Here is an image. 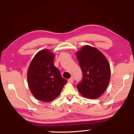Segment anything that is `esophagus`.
<instances>
[{"label":"esophagus","instance_id":"obj_1","mask_svg":"<svg viewBox=\"0 0 134 134\" xmlns=\"http://www.w3.org/2000/svg\"><path fill=\"white\" fill-rule=\"evenodd\" d=\"M68 81H69V82H70V83H73V81H74V79H73V77H71V78H70L69 80H68Z\"/></svg>","mask_w":134,"mask_h":134}]
</instances>
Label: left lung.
Returning <instances> with one entry per match:
<instances>
[{
    "label": "left lung",
    "mask_w": 134,
    "mask_h": 134,
    "mask_svg": "<svg viewBox=\"0 0 134 134\" xmlns=\"http://www.w3.org/2000/svg\"><path fill=\"white\" fill-rule=\"evenodd\" d=\"M83 79L77 88L83 96L98 98L105 92L110 77V65L98 49L86 45L77 53Z\"/></svg>",
    "instance_id": "8db88e82"
}]
</instances>
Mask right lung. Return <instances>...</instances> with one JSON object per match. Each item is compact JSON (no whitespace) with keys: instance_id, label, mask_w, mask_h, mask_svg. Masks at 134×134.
<instances>
[{"instance_id":"right-lung-1","label":"right lung","mask_w":134,"mask_h":134,"mask_svg":"<svg viewBox=\"0 0 134 134\" xmlns=\"http://www.w3.org/2000/svg\"><path fill=\"white\" fill-rule=\"evenodd\" d=\"M54 55L48 49H43L36 54L28 69L29 89L35 98L43 102L56 98L67 83L54 65Z\"/></svg>"}]
</instances>
